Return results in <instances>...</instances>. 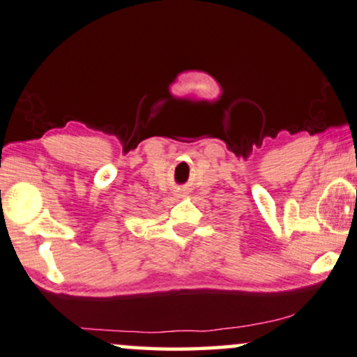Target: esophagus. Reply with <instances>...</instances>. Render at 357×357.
Returning a JSON list of instances; mask_svg holds the SVG:
<instances>
[{"label":"esophagus","instance_id":"obj_1","mask_svg":"<svg viewBox=\"0 0 357 357\" xmlns=\"http://www.w3.org/2000/svg\"><path fill=\"white\" fill-rule=\"evenodd\" d=\"M179 196H184V194H183V192H181V194H179Z\"/></svg>","mask_w":357,"mask_h":357}]
</instances>
